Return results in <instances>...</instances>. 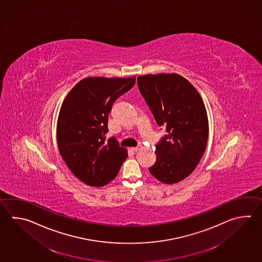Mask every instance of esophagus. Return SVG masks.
<instances>
[{
    "label": "esophagus",
    "instance_id": "34e87169",
    "mask_svg": "<svg viewBox=\"0 0 262 262\" xmlns=\"http://www.w3.org/2000/svg\"><path fill=\"white\" fill-rule=\"evenodd\" d=\"M141 148V146L140 145H138V146H135V147H132L130 149L133 150V151H138V150Z\"/></svg>",
    "mask_w": 262,
    "mask_h": 262
}]
</instances>
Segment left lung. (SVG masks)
Instances as JSON below:
<instances>
[{
	"mask_svg": "<svg viewBox=\"0 0 262 262\" xmlns=\"http://www.w3.org/2000/svg\"><path fill=\"white\" fill-rule=\"evenodd\" d=\"M141 94L167 134L156 144L150 173L164 184H174L197 167L207 145L209 128L203 99L189 81L177 74L137 77Z\"/></svg>",
	"mask_w": 262,
	"mask_h": 262,
	"instance_id": "left-lung-1",
	"label": "left lung"
}]
</instances>
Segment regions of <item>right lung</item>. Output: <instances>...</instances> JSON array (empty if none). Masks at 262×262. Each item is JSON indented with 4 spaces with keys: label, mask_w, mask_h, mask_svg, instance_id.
<instances>
[{
    "label": "right lung",
    "mask_w": 262,
    "mask_h": 262,
    "mask_svg": "<svg viewBox=\"0 0 262 262\" xmlns=\"http://www.w3.org/2000/svg\"><path fill=\"white\" fill-rule=\"evenodd\" d=\"M135 84L130 78L86 77L71 90L59 110L57 143L71 171L91 187L118 176L127 149L115 137L106 140L108 115L118 97Z\"/></svg>",
    "instance_id": "add662e5"
}]
</instances>
